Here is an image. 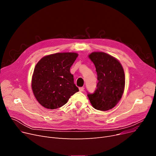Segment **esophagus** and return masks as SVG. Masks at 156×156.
<instances>
[{"label": "esophagus", "mask_w": 156, "mask_h": 156, "mask_svg": "<svg viewBox=\"0 0 156 156\" xmlns=\"http://www.w3.org/2000/svg\"><path fill=\"white\" fill-rule=\"evenodd\" d=\"M84 90V87H79V91H80L82 92V91H83Z\"/></svg>", "instance_id": "obj_1"}]
</instances>
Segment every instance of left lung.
Returning <instances> with one entry per match:
<instances>
[{"label":"left lung","mask_w":156,"mask_h":156,"mask_svg":"<svg viewBox=\"0 0 156 156\" xmlns=\"http://www.w3.org/2000/svg\"><path fill=\"white\" fill-rule=\"evenodd\" d=\"M95 65L98 83L93 93H87L92 106L106 111L114 108L121 100L125 86L124 72L115 58L103 52L89 56Z\"/></svg>","instance_id":"left-lung-1"}]
</instances>
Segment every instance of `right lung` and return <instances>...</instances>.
Instances as JSON below:
<instances>
[{
    "label": "right lung",
    "mask_w": 156,
    "mask_h": 156,
    "mask_svg": "<svg viewBox=\"0 0 156 156\" xmlns=\"http://www.w3.org/2000/svg\"><path fill=\"white\" fill-rule=\"evenodd\" d=\"M77 56L75 53H58L43 57L36 65L32 87L35 97L44 107L60 108L79 91L70 71Z\"/></svg>",
    "instance_id": "obj_1"
}]
</instances>
